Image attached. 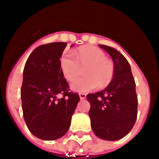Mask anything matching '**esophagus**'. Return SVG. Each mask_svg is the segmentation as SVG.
<instances>
[{
	"label": "esophagus",
	"mask_w": 159,
	"mask_h": 159,
	"mask_svg": "<svg viewBox=\"0 0 159 159\" xmlns=\"http://www.w3.org/2000/svg\"><path fill=\"white\" fill-rule=\"evenodd\" d=\"M79 97H80V99H81V100H84V98H86V94L80 93L79 94Z\"/></svg>",
	"instance_id": "esophagus-1"
}]
</instances>
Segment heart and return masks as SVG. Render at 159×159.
<instances>
[{
  "mask_svg": "<svg viewBox=\"0 0 159 159\" xmlns=\"http://www.w3.org/2000/svg\"><path fill=\"white\" fill-rule=\"evenodd\" d=\"M74 57L64 53L61 57L60 66L62 75L68 81H73L84 70L85 76L75 80L70 87L75 92L85 93L96 88H104L111 84L115 68L111 60L107 58L102 49L95 46H83L75 52Z\"/></svg>",
  "mask_w": 159,
  "mask_h": 159,
  "instance_id": "heart-1",
  "label": "heart"
}]
</instances>
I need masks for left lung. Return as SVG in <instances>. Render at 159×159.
I'll return each instance as SVG.
<instances>
[{
  "instance_id": "1",
  "label": "left lung",
  "mask_w": 159,
  "mask_h": 159,
  "mask_svg": "<svg viewBox=\"0 0 159 159\" xmlns=\"http://www.w3.org/2000/svg\"><path fill=\"white\" fill-rule=\"evenodd\" d=\"M99 47L111 56L115 72L111 83L104 89L87 95L90 103L89 116L97 137L116 141L129 133L137 119L136 84L126 58L116 48L101 44Z\"/></svg>"
}]
</instances>
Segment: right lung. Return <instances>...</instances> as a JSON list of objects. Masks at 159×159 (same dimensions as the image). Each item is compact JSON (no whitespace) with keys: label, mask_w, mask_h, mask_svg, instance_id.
<instances>
[{"label":"right lung","mask_w":159,"mask_h":159,"mask_svg":"<svg viewBox=\"0 0 159 159\" xmlns=\"http://www.w3.org/2000/svg\"><path fill=\"white\" fill-rule=\"evenodd\" d=\"M66 46V43L58 42L34 48L23 70V117L30 132L43 140H56L65 135L80 100L78 94L70 92L61 70L60 58Z\"/></svg>","instance_id":"right-lung-1"}]
</instances>
